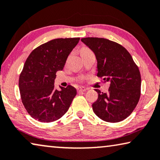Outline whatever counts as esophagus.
Listing matches in <instances>:
<instances>
[{"label":"esophagus","mask_w":160,"mask_h":160,"mask_svg":"<svg viewBox=\"0 0 160 160\" xmlns=\"http://www.w3.org/2000/svg\"><path fill=\"white\" fill-rule=\"evenodd\" d=\"M78 92H86V90H87V89H85L84 87H79L78 88Z\"/></svg>","instance_id":"esophagus-1"}]
</instances>
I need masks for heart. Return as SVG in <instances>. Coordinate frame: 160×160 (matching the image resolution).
<instances>
[{"label":"heart","instance_id":"b5f03b06","mask_svg":"<svg viewBox=\"0 0 160 160\" xmlns=\"http://www.w3.org/2000/svg\"><path fill=\"white\" fill-rule=\"evenodd\" d=\"M90 52H92V51L89 49H88V48H84L83 49H82V50H81V55L84 54V53Z\"/></svg>","mask_w":160,"mask_h":160}]
</instances>
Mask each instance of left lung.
<instances>
[{
  "instance_id": "left-lung-1",
  "label": "left lung",
  "mask_w": 160,
  "mask_h": 160,
  "mask_svg": "<svg viewBox=\"0 0 160 160\" xmlns=\"http://www.w3.org/2000/svg\"><path fill=\"white\" fill-rule=\"evenodd\" d=\"M82 42L94 53L97 76L110 83L107 93H98L92 109L106 122L126 119L136 107L141 95V74L138 66L126 48L105 38H86Z\"/></svg>"
}]
</instances>
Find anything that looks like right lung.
I'll return each mask as SVG.
<instances>
[{"label": "right lung", "instance_id": "right-lung-1", "mask_svg": "<svg viewBox=\"0 0 160 160\" xmlns=\"http://www.w3.org/2000/svg\"><path fill=\"white\" fill-rule=\"evenodd\" d=\"M80 38H58L39 46L25 62L19 77V90L24 108L42 122L58 120L68 111L76 89L68 85L54 87L57 71H62L66 59Z\"/></svg>", "mask_w": 160, "mask_h": 160}]
</instances>
